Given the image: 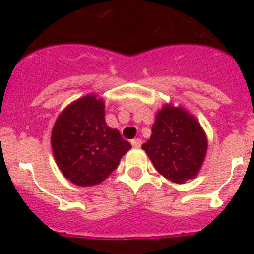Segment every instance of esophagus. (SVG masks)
Returning a JSON list of instances; mask_svg holds the SVG:
<instances>
[{"label": "esophagus", "instance_id": "1", "mask_svg": "<svg viewBox=\"0 0 254 254\" xmlns=\"http://www.w3.org/2000/svg\"><path fill=\"white\" fill-rule=\"evenodd\" d=\"M141 145H142V141L139 138L131 139V146L133 147H141Z\"/></svg>", "mask_w": 254, "mask_h": 254}]
</instances>
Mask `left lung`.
I'll use <instances>...</instances> for the list:
<instances>
[{
	"mask_svg": "<svg viewBox=\"0 0 254 254\" xmlns=\"http://www.w3.org/2000/svg\"><path fill=\"white\" fill-rule=\"evenodd\" d=\"M207 147V135L196 117L174 104L157 112L150 139L142 145L158 173L179 185L199 174Z\"/></svg>",
	"mask_w": 254,
	"mask_h": 254,
	"instance_id": "8db88e82",
	"label": "left lung"
}]
</instances>
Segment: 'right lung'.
<instances>
[{
    "label": "right lung",
    "instance_id": "obj_1",
    "mask_svg": "<svg viewBox=\"0 0 254 254\" xmlns=\"http://www.w3.org/2000/svg\"><path fill=\"white\" fill-rule=\"evenodd\" d=\"M58 167L73 185L105 181L131 145L105 123V101L95 93L75 100L61 112L51 131Z\"/></svg>",
    "mask_w": 254,
    "mask_h": 254
}]
</instances>
